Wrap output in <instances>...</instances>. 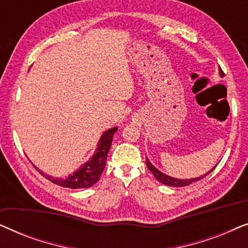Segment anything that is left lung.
I'll return each mask as SVG.
<instances>
[{
  "label": "left lung",
  "instance_id": "obj_1",
  "mask_svg": "<svg viewBox=\"0 0 248 248\" xmlns=\"http://www.w3.org/2000/svg\"><path fill=\"white\" fill-rule=\"evenodd\" d=\"M219 72H220V76L221 77H223L225 76V73H223V71L220 69L219 70ZM147 166H148V168H149V170H150L152 174H154V176H155V178L157 179L158 182H160V183H162V184H165V185H168V186H176V187H182V186H187V185H189L191 184V183H193V182H196V181H199V179H201V178H203V177H205L206 175H209L210 172H211L213 169L215 168H212L211 170H210L208 174H205L204 176H200V177H198V178H191V179H177V178H174V177H169V176H167V175H165V174H162L161 171H159L157 168L155 167H154V166L151 165V162L148 160L147 159Z\"/></svg>",
  "mask_w": 248,
  "mask_h": 248
}]
</instances>
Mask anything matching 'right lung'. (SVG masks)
I'll use <instances>...</instances> for the list:
<instances>
[{
  "instance_id": "right-lung-1",
  "label": "right lung",
  "mask_w": 248,
  "mask_h": 248,
  "mask_svg": "<svg viewBox=\"0 0 248 248\" xmlns=\"http://www.w3.org/2000/svg\"><path fill=\"white\" fill-rule=\"evenodd\" d=\"M117 131V127L110 128L105 132L101 137L99 143H98V148L96 152H94L93 157L90 159L89 161L86 162L79 170H77L73 175H70L66 178H53L48 175H44L38 168H36L44 177L48 179L54 184L63 186V187L69 188H86L90 187L93 184L99 181L103 170L106 166L107 155L109 151L111 141H113L114 133Z\"/></svg>"
}]
</instances>
